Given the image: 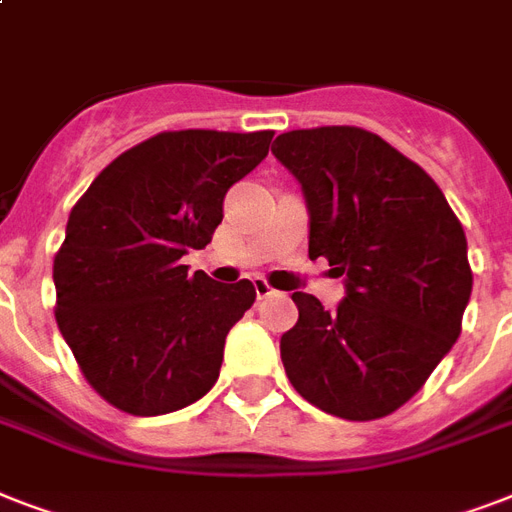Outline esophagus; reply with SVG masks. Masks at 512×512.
<instances>
[{"label":"esophagus","mask_w":512,"mask_h":512,"mask_svg":"<svg viewBox=\"0 0 512 512\" xmlns=\"http://www.w3.org/2000/svg\"><path fill=\"white\" fill-rule=\"evenodd\" d=\"M255 292H257V300H263V297L276 295V289H273L271 284H268V281H265V279H260V276H257V279H255Z\"/></svg>","instance_id":"esophagus-1"}]
</instances>
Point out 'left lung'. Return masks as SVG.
Returning <instances> with one entry per match:
<instances>
[{"label": "left lung", "instance_id": "left-lung-1", "mask_svg": "<svg viewBox=\"0 0 512 512\" xmlns=\"http://www.w3.org/2000/svg\"><path fill=\"white\" fill-rule=\"evenodd\" d=\"M311 212V260L345 273L337 311L295 292L300 319L281 361L305 401L366 422L404 406L462 332L473 289L468 241L436 180L361 127H313L276 138Z\"/></svg>", "mask_w": 512, "mask_h": 512}]
</instances>
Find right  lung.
Masks as SVG:
<instances>
[{
	"label": "right lung",
	"instance_id": "right-lung-1",
	"mask_svg": "<svg viewBox=\"0 0 512 512\" xmlns=\"http://www.w3.org/2000/svg\"><path fill=\"white\" fill-rule=\"evenodd\" d=\"M273 130L159 132L100 172L55 252V321L108 404L154 417L217 382L225 335L255 303L252 281L188 273L223 220L225 191L268 156Z\"/></svg>",
	"mask_w": 512,
	"mask_h": 512
}]
</instances>
